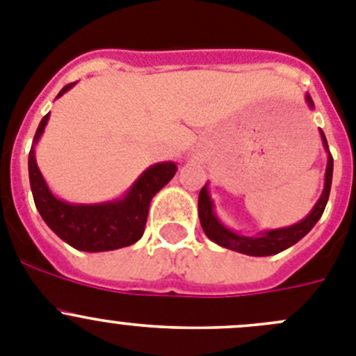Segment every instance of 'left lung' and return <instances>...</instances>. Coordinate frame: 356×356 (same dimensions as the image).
<instances>
[{"label":"left lung","instance_id":"left-lung-1","mask_svg":"<svg viewBox=\"0 0 356 356\" xmlns=\"http://www.w3.org/2000/svg\"><path fill=\"white\" fill-rule=\"evenodd\" d=\"M307 104L309 108H314L313 99L307 94L306 96ZM321 141H323L325 150L328 152L327 138H325L323 131H320ZM332 171H334V159L328 152V161H327V169H325V187L321 192L320 199L314 204V208L311 209L309 215L304 220H300L299 223L290 227H283V229H273V231L260 232L255 238H248V236H239L236 232H232L231 229H227L222 222L218 220V216L213 211V201L209 197L208 192V184L201 188L199 192V220H201V227L204 234L208 236L211 241H215L216 245L223 246V248L234 250V252L245 253V255L252 257H267L274 255V253H280L283 250L290 248L292 245H296L297 241L304 238L307 232L314 227V223L321 218L323 215V209L327 206L328 194H330V185H332Z\"/></svg>","mask_w":356,"mask_h":356}]
</instances>
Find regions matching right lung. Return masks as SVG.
I'll return each mask as SVG.
<instances>
[{"label":"right lung","instance_id":"add662e5","mask_svg":"<svg viewBox=\"0 0 356 356\" xmlns=\"http://www.w3.org/2000/svg\"><path fill=\"white\" fill-rule=\"evenodd\" d=\"M73 83L60 89L57 97L70 90ZM50 113L40 122L29 152V184L40 215L63 241L80 252H110L131 246L143 236L150 201L176 175L175 162H159L145 169L143 175L125 192L122 199L99 204H70L50 192L35 159V145L42 138Z\"/></svg>","mask_w":356,"mask_h":356}]
</instances>
